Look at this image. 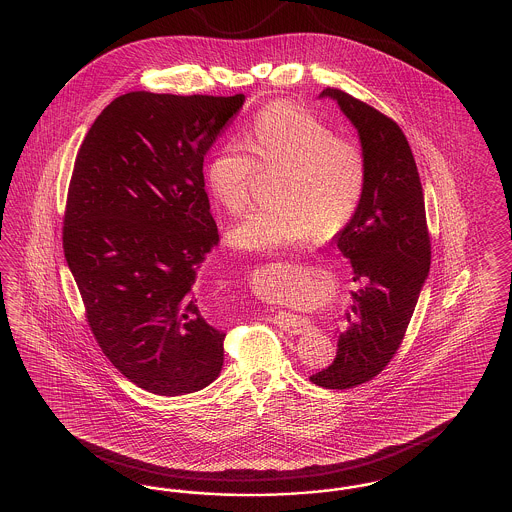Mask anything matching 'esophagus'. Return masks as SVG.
I'll use <instances>...</instances> for the list:
<instances>
[{
	"label": "esophagus",
	"mask_w": 512,
	"mask_h": 512,
	"mask_svg": "<svg viewBox=\"0 0 512 512\" xmlns=\"http://www.w3.org/2000/svg\"><path fill=\"white\" fill-rule=\"evenodd\" d=\"M272 322H274L280 330H284V332H288V334H293V336H295V334H303V332L309 330V322H307L305 318L290 315V313H278V315H274Z\"/></svg>",
	"instance_id": "1"
}]
</instances>
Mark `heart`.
<instances>
[{"label": "heart", "instance_id": "1", "mask_svg": "<svg viewBox=\"0 0 512 512\" xmlns=\"http://www.w3.org/2000/svg\"><path fill=\"white\" fill-rule=\"evenodd\" d=\"M257 169L282 167L274 186L276 203L261 205L232 226L234 247L276 253L334 236L357 215L366 190V157L357 142L336 132L313 113L288 101L261 109L240 142L213 153L205 180L222 209L240 215L249 203Z\"/></svg>", "mask_w": 512, "mask_h": 512}]
</instances>
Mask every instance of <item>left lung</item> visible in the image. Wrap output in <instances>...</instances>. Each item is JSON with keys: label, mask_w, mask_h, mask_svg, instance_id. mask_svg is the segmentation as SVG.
Masks as SVG:
<instances>
[{"label": "left lung", "mask_w": 512, "mask_h": 512, "mask_svg": "<svg viewBox=\"0 0 512 512\" xmlns=\"http://www.w3.org/2000/svg\"><path fill=\"white\" fill-rule=\"evenodd\" d=\"M322 96L336 99L359 130L368 171L361 207L336 236L361 290L351 293L334 363L311 376L320 388L349 390L395 357L430 270L432 242L420 176L399 124L340 88H326Z\"/></svg>", "instance_id": "obj_1"}]
</instances>
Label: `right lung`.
I'll return each instance as SVG.
<instances>
[{"mask_svg": "<svg viewBox=\"0 0 512 512\" xmlns=\"http://www.w3.org/2000/svg\"><path fill=\"white\" fill-rule=\"evenodd\" d=\"M244 94L130 92L111 101L76 153L63 251L105 357L138 388L209 386L226 334L199 311L195 274L219 242L203 157Z\"/></svg>", "mask_w": 512, "mask_h": 512, "instance_id": "obj_1", "label": "right lung"}]
</instances>
